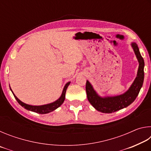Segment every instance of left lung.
I'll use <instances>...</instances> for the list:
<instances>
[{"label": "left lung", "mask_w": 151, "mask_h": 151, "mask_svg": "<svg viewBox=\"0 0 151 151\" xmlns=\"http://www.w3.org/2000/svg\"><path fill=\"white\" fill-rule=\"evenodd\" d=\"M131 46L139 61V66L137 77L127 92L118 96L101 97L94 90L89 81H86V91L87 99L89 103L98 111L103 113H112L119 111L133 103L139 94L144 81L145 62L136 43L132 42Z\"/></svg>", "instance_id": "8db88e82"}]
</instances>
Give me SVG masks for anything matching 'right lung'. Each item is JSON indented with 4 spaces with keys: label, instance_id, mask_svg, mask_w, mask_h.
Here are the masks:
<instances>
[{
    "label": "right lung",
    "instance_id": "1",
    "mask_svg": "<svg viewBox=\"0 0 151 151\" xmlns=\"http://www.w3.org/2000/svg\"><path fill=\"white\" fill-rule=\"evenodd\" d=\"M70 82H68L65 85V87L63 88V93L61 96H60V98L58 99L53 103H51L49 104H44V105H40V106H32V105H30V104H25L24 103H22L21 101H20L17 97L15 96V94L13 93V92L11 90V88H10L12 91V94L14 96V98L16 99V100L17 101L18 103H19V104H20L22 106H23L24 109H26L27 110H29V111L37 112V113H39V114H47L48 113V112H50L53 111H55V109H57V108H58L61 104L63 103L65 99V93H66V91L67 89V87L68 86V85H70Z\"/></svg>",
    "mask_w": 151,
    "mask_h": 151
}]
</instances>
